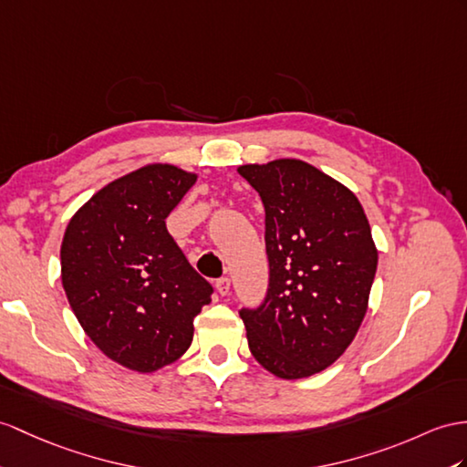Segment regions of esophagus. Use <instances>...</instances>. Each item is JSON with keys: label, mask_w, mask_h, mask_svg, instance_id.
<instances>
[{"label": "esophagus", "mask_w": 467, "mask_h": 467, "mask_svg": "<svg viewBox=\"0 0 467 467\" xmlns=\"http://www.w3.org/2000/svg\"><path fill=\"white\" fill-rule=\"evenodd\" d=\"M215 289H218V293L222 295V297H225V295L230 293V279L220 277L218 281H215Z\"/></svg>", "instance_id": "obj_1"}]
</instances>
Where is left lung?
<instances>
[{"label": "left lung", "mask_w": 467, "mask_h": 467, "mask_svg": "<svg viewBox=\"0 0 467 467\" xmlns=\"http://www.w3.org/2000/svg\"><path fill=\"white\" fill-rule=\"evenodd\" d=\"M265 208L269 287L242 309L249 350L279 379L321 372L343 355L368 309L379 252L352 192L295 158L237 168Z\"/></svg>", "instance_id": "obj_1"}]
</instances>
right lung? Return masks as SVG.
Returning a JSON list of instances; mask_svg holds the SVG:
<instances>
[{
	"label": "right lung",
	"instance_id": "1",
	"mask_svg": "<svg viewBox=\"0 0 467 467\" xmlns=\"http://www.w3.org/2000/svg\"><path fill=\"white\" fill-rule=\"evenodd\" d=\"M196 174L148 164L110 182L77 210L61 244V281L88 338L119 365L154 372L194 338V317L212 301L166 230Z\"/></svg>",
	"mask_w": 467,
	"mask_h": 467
}]
</instances>
